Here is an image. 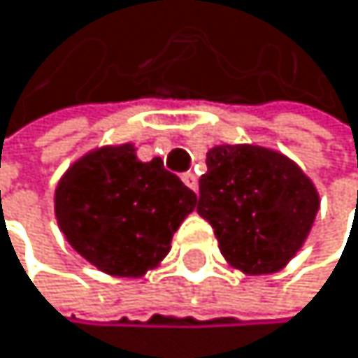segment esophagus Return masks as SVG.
<instances>
[{"label":"esophagus","instance_id":"obj_1","mask_svg":"<svg viewBox=\"0 0 358 358\" xmlns=\"http://www.w3.org/2000/svg\"><path fill=\"white\" fill-rule=\"evenodd\" d=\"M182 182H185L191 191H197V176H195V173L187 171V173L182 176Z\"/></svg>","mask_w":358,"mask_h":358}]
</instances>
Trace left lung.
<instances>
[{
  "label": "left lung",
  "instance_id": "left-lung-1",
  "mask_svg": "<svg viewBox=\"0 0 358 358\" xmlns=\"http://www.w3.org/2000/svg\"><path fill=\"white\" fill-rule=\"evenodd\" d=\"M197 213L213 226L230 267L280 271L304 245L320 193L289 156L263 145L222 143L206 152Z\"/></svg>",
  "mask_w": 358,
  "mask_h": 358
}]
</instances>
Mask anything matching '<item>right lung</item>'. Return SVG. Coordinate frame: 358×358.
<instances>
[{"label": "right lung", "instance_id": "add662e5", "mask_svg": "<svg viewBox=\"0 0 358 358\" xmlns=\"http://www.w3.org/2000/svg\"><path fill=\"white\" fill-rule=\"evenodd\" d=\"M197 195L161 158L143 163L134 143L91 150L62 173L54 193L60 232L84 261L119 278L161 265Z\"/></svg>", "mask_w": 358, "mask_h": 358}]
</instances>
